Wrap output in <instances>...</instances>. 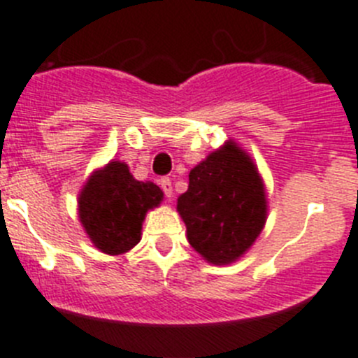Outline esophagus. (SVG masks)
I'll use <instances>...</instances> for the list:
<instances>
[{
	"instance_id": "esophagus-1",
	"label": "esophagus",
	"mask_w": 358,
	"mask_h": 358,
	"mask_svg": "<svg viewBox=\"0 0 358 358\" xmlns=\"http://www.w3.org/2000/svg\"><path fill=\"white\" fill-rule=\"evenodd\" d=\"M159 185H162V188H163V192H165V195L169 196H172L173 195V188H172V181H170L169 177H163L162 181H159Z\"/></svg>"
}]
</instances>
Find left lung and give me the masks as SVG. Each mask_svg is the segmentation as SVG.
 <instances>
[{
    "label": "left lung",
    "instance_id": "left-lung-1",
    "mask_svg": "<svg viewBox=\"0 0 358 358\" xmlns=\"http://www.w3.org/2000/svg\"><path fill=\"white\" fill-rule=\"evenodd\" d=\"M177 213L204 261L224 266L243 257L268 218L266 186L250 154L234 140L209 152L189 172Z\"/></svg>",
    "mask_w": 358,
    "mask_h": 358
}]
</instances>
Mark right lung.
<instances>
[{
    "mask_svg": "<svg viewBox=\"0 0 358 358\" xmlns=\"http://www.w3.org/2000/svg\"><path fill=\"white\" fill-rule=\"evenodd\" d=\"M162 202L159 186L136 181L126 163L111 159L88 176L78 195V216L97 250L120 255L140 243L147 211Z\"/></svg>",
    "mask_w": 358,
    "mask_h": 358,
    "instance_id": "obj_1",
    "label": "right lung"
}]
</instances>
